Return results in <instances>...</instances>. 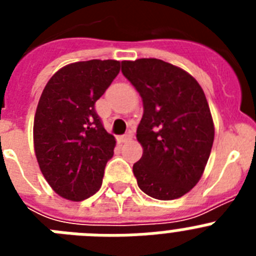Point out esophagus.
Segmentation results:
<instances>
[{"label": "esophagus", "instance_id": "esophagus-1", "mask_svg": "<svg viewBox=\"0 0 256 256\" xmlns=\"http://www.w3.org/2000/svg\"><path fill=\"white\" fill-rule=\"evenodd\" d=\"M132 138H133V136L130 134V133H126V134L122 136L120 141L122 142H128V141H130V140H132Z\"/></svg>", "mask_w": 256, "mask_h": 256}]
</instances>
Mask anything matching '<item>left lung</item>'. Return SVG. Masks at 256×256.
<instances>
[{
    "label": "left lung",
    "instance_id": "8db88e82",
    "mask_svg": "<svg viewBox=\"0 0 256 256\" xmlns=\"http://www.w3.org/2000/svg\"><path fill=\"white\" fill-rule=\"evenodd\" d=\"M137 90L144 115L137 140L142 158L133 165L138 187L158 200H174L196 186L214 141L204 91L191 74L159 58L122 61Z\"/></svg>",
    "mask_w": 256,
    "mask_h": 256
}]
</instances>
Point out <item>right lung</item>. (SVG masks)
Masks as SVG:
<instances>
[{
	"label": "right lung",
	"instance_id": "1",
	"mask_svg": "<svg viewBox=\"0 0 256 256\" xmlns=\"http://www.w3.org/2000/svg\"><path fill=\"white\" fill-rule=\"evenodd\" d=\"M119 72L116 60L78 61L56 72L40 94L33 126L36 158L61 198L82 201L102 184L116 141L94 104Z\"/></svg>",
	"mask_w": 256,
	"mask_h": 256
}]
</instances>
